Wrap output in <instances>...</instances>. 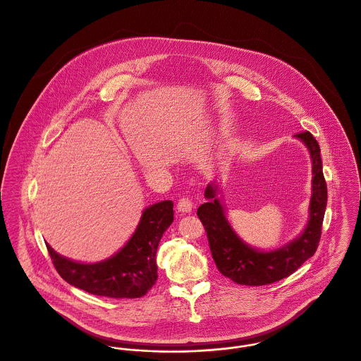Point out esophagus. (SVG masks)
Returning a JSON list of instances; mask_svg holds the SVG:
<instances>
[{
    "label": "esophagus",
    "mask_w": 361,
    "mask_h": 361,
    "mask_svg": "<svg viewBox=\"0 0 361 361\" xmlns=\"http://www.w3.org/2000/svg\"><path fill=\"white\" fill-rule=\"evenodd\" d=\"M176 209H178V212H180V213H190V212L193 210V203H192L190 199L182 197V199H179V202H178Z\"/></svg>",
    "instance_id": "esophagus-1"
}]
</instances>
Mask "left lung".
Wrapping results in <instances>:
<instances>
[{
	"instance_id": "1",
	"label": "left lung",
	"mask_w": 361,
	"mask_h": 361,
	"mask_svg": "<svg viewBox=\"0 0 361 361\" xmlns=\"http://www.w3.org/2000/svg\"><path fill=\"white\" fill-rule=\"evenodd\" d=\"M310 149L312 159V196L310 220L302 234L276 250L264 252L247 246L231 228L223 204L217 199V185L210 183L204 196L207 203L197 209V216L207 233L213 259L220 273L234 283L245 286H264L293 274L310 259L321 240V230L326 209L328 189L322 172L321 148L310 131L295 134Z\"/></svg>"
}]
</instances>
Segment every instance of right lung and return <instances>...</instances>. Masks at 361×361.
<instances>
[{
    "mask_svg": "<svg viewBox=\"0 0 361 361\" xmlns=\"http://www.w3.org/2000/svg\"><path fill=\"white\" fill-rule=\"evenodd\" d=\"M173 221V203L159 202L142 212L133 237L121 250L99 263L73 262L46 243L59 274L71 286L94 295L140 298L157 281V249L162 234Z\"/></svg>",
    "mask_w": 361,
    "mask_h": 361,
    "instance_id": "right-lung-1",
    "label": "right lung"
}]
</instances>
